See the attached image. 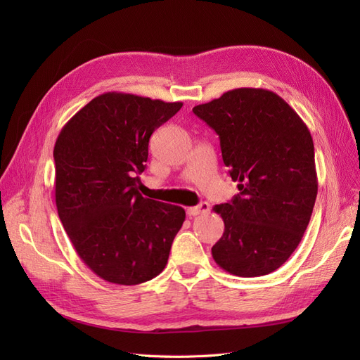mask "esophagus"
<instances>
[{"mask_svg": "<svg viewBox=\"0 0 360 360\" xmlns=\"http://www.w3.org/2000/svg\"><path fill=\"white\" fill-rule=\"evenodd\" d=\"M189 216H197V214H202V213H209L210 212V204L209 202H201L198 205L189 207L186 210Z\"/></svg>", "mask_w": 360, "mask_h": 360, "instance_id": "34e87169", "label": "esophagus"}]
</instances>
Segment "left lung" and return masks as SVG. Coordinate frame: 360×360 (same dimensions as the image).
<instances>
[{
    "instance_id": "1",
    "label": "left lung",
    "mask_w": 360,
    "mask_h": 360,
    "mask_svg": "<svg viewBox=\"0 0 360 360\" xmlns=\"http://www.w3.org/2000/svg\"><path fill=\"white\" fill-rule=\"evenodd\" d=\"M192 111L219 135L224 163L240 191L213 207L225 224L213 259L236 276L269 275L299 246L317 198L309 129L264 89L226 91Z\"/></svg>"
}]
</instances>
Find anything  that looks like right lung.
Segmentation results:
<instances>
[{
    "instance_id": "obj_1",
    "label": "right lung",
    "mask_w": 360,
    "mask_h": 360,
    "mask_svg": "<svg viewBox=\"0 0 360 360\" xmlns=\"http://www.w3.org/2000/svg\"><path fill=\"white\" fill-rule=\"evenodd\" d=\"M181 106L105 93L76 112L57 138L60 221L79 258L112 284L156 278L186 217L181 207L144 198L138 191L151 134Z\"/></svg>"
}]
</instances>
